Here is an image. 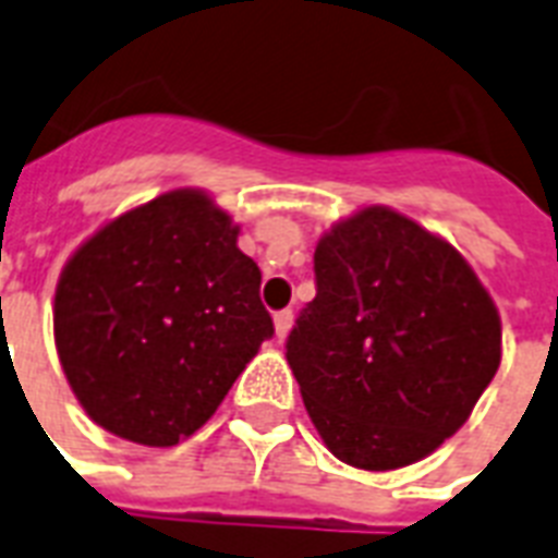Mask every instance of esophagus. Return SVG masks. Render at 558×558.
Segmentation results:
<instances>
[{
	"instance_id": "1",
	"label": "esophagus",
	"mask_w": 558,
	"mask_h": 558,
	"mask_svg": "<svg viewBox=\"0 0 558 558\" xmlns=\"http://www.w3.org/2000/svg\"><path fill=\"white\" fill-rule=\"evenodd\" d=\"M292 322H295L292 310H280V313H275V336H278L280 341L289 336V330H292Z\"/></svg>"
}]
</instances>
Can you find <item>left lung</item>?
<instances>
[{"label":"left lung","instance_id":"left-lung-1","mask_svg":"<svg viewBox=\"0 0 558 558\" xmlns=\"http://www.w3.org/2000/svg\"><path fill=\"white\" fill-rule=\"evenodd\" d=\"M315 287L287 362L324 446L367 472L428 458L501 365L484 283L449 240L367 205L318 240Z\"/></svg>","mask_w":558,"mask_h":558}]
</instances>
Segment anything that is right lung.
<instances>
[{
    "label": "right lung",
    "mask_w": 558,
    "mask_h": 558,
    "mask_svg": "<svg viewBox=\"0 0 558 558\" xmlns=\"http://www.w3.org/2000/svg\"><path fill=\"white\" fill-rule=\"evenodd\" d=\"M205 191L179 187L109 219L60 271L54 344L83 411L168 449L199 432L271 339L260 269Z\"/></svg>",
    "instance_id": "1"
}]
</instances>
